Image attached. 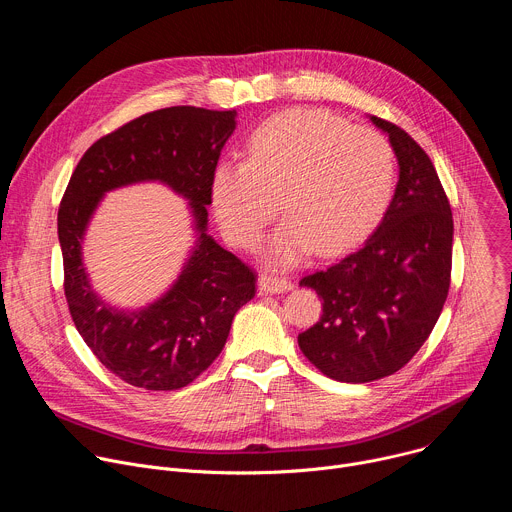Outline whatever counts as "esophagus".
<instances>
[{"label":"esophagus","mask_w":512,"mask_h":512,"mask_svg":"<svg viewBox=\"0 0 512 512\" xmlns=\"http://www.w3.org/2000/svg\"><path fill=\"white\" fill-rule=\"evenodd\" d=\"M291 289V281L281 275L273 273H261L259 275V291L261 294H283V291Z\"/></svg>","instance_id":"esophagus-1"}]
</instances>
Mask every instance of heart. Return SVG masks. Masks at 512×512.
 <instances>
[{
	"mask_svg": "<svg viewBox=\"0 0 512 512\" xmlns=\"http://www.w3.org/2000/svg\"><path fill=\"white\" fill-rule=\"evenodd\" d=\"M393 188L395 154L385 135L326 111L289 109L253 131L245 162L216 166L210 192L218 225L243 251L261 245L281 204L287 218L267 255L294 265L316 247L336 255L367 239Z\"/></svg>",
	"mask_w": 512,
	"mask_h": 512,
	"instance_id": "1",
	"label": "heart"
}]
</instances>
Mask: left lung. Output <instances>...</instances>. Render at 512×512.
I'll use <instances>...</instances> for the list:
<instances>
[{"mask_svg":"<svg viewBox=\"0 0 512 512\" xmlns=\"http://www.w3.org/2000/svg\"><path fill=\"white\" fill-rule=\"evenodd\" d=\"M371 119L389 133L399 162L395 196L358 251L300 279L322 298V316L298 344L340 383L403 369L440 318L452 277V208L429 156L395 123Z\"/></svg>","mask_w":512,"mask_h":512,"instance_id":"1","label":"left lung"}]
</instances>
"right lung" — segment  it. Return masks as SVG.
<instances>
[{"instance_id": "1", "label": "right lung", "mask_w": 512, "mask_h": 512, "mask_svg": "<svg viewBox=\"0 0 512 512\" xmlns=\"http://www.w3.org/2000/svg\"><path fill=\"white\" fill-rule=\"evenodd\" d=\"M237 111L166 107L97 139L85 152L58 208L64 296L79 334L121 381L176 391L221 354L235 314L255 298V271L206 235L212 176ZM160 179L191 200L201 233L183 275L156 305L119 313L99 301L82 267L80 243L100 196L113 187Z\"/></svg>"}]
</instances>
